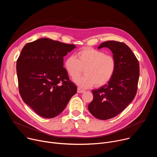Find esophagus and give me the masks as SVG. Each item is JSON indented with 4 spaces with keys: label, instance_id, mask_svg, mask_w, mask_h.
<instances>
[{
    "label": "esophagus",
    "instance_id": "obj_1",
    "mask_svg": "<svg viewBox=\"0 0 157 157\" xmlns=\"http://www.w3.org/2000/svg\"><path fill=\"white\" fill-rule=\"evenodd\" d=\"M84 91H85L83 90V89H81V88H79V87H78V89H77L78 93H84Z\"/></svg>",
    "mask_w": 157,
    "mask_h": 157
}]
</instances>
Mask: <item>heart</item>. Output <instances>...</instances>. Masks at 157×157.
<instances>
[{
    "label": "heart",
    "mask_w": 157,
    "mask_h": 157,
    "mask_svg": "<svg viewBox=\"0 0 157 157\" xmlns=\"http://www.w3.org/2000/svg\"><path fill=\"white\" fill-rule=\"evenodd\" d=\"M64 67L72 78L78 76L84 68V75L74 81L80 87L87 88L94 84L99 87L107 83L114 74L116 63L113 56L87 47L78 52L75 57L71 56L66 58Z\"/></svg>",
    "instance_id": "heart-1"
}]
</instances>
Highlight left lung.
I'll return each mask as SVG.
<instances>
[{"instance_id": "obj_1", "label": "left lung", "mask_w": 157, "mask_h": 157, "mask_svg": "<svg viewBox=\"0 0 157 157\" xmlns=\"http://www.w3.org/2000/svg\"><path fill=\"white\" fill-rule=\"evenodd\" d=\"M109 48L116 63L114 74L108 82L92 91L93 100L88 105L90 113L96 118L107 120L116 117L135 98L139 79V63L126 44L116 41L102 43L98 48Z\"/></svg>"}]
</instances>
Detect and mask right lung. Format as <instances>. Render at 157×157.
I'll return each mask as SVG.
<instances>
[{
    "instance_id": "1",
    "label": "right lung",
    "mask_w": 157,
    "mask_h": 157,
    "mask_svg": "<svg viewBox=\"0 0 157 157\" xmlns=\"http://www.w3.org/2000/svg\"><path fill=\"white\" fill-rule=\"evenodd\" d=\"M76 46L43 38L27 43L17 61L20 94L35 113L53 118L77 92L63 67V57Z\"/></svg>"
}]
</instances>
